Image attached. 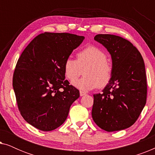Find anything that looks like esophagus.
<instances>
[{
  "instance_id": "obj_1",
  "label": "esophagus",
  "mask_w": 155,
  "mask_h": 155,
  "mask_svg": "<svg viewBox=\"0 0 155 155\" xmlns=\"http://www.w3.org/2000/svg\"><path fill=\"white\" fill-rule=\"evenodd\" d=\"M80 95L81 97H82V96H84V95H86V93L84 92H82V91H80Z\"/></svg>"
}]
</instances>
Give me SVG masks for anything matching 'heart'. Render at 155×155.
Wrapping results in <instances>:
<instances>
[{"mask_svg": "<svg viewBox=\"0 0 155 155\" xmlns=\"http://www.w3.org/2000/svg\"><path fill=\"white\" fill-rule=\"evenodd\" d=\"M77 60L68 58L64 63V73L68 80L74 82L82 74V79L75 85L82 90H92L99 87L103 88L111 81L112 65L107 60V54L96 46L90 45L80 50L76 55Z\"/></svg>", "mask_w": 155, "mask_h": 155, "instance_id": "b5f03b06", "label": "heart"}]
</instances>
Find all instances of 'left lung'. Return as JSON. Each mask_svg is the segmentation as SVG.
Returning <instances> with one entry per match:
<instances>
[{"instance_id":"obj_1","label":"left lung","mask_w":155,"mask_h":155,"mask_svg":"<svg viewBox=\"0 0 155 155\" xmlns=\"http://www.w3.org/2000/svg\"><path fill=\"white\" fill-rule=\"evenodd\" d=\"M112 59V77L101 94H94L93 120L108 132L132 126L138 118L147 99L145 64L140 53L126 39L113 35H97Z\"/></svg>"}]
</instances>
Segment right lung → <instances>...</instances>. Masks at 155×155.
<instances>
[{"mask_svg":"<svg viewBox=\"0 0 155 155\" xmlns=\"http://www.w3.org/2000/svg\"><path fill=\"white\" fill-rule=\"evenodd\" d=\"M83 36L44 32L25 48L17 62L12 86L23 118L43 131L61 126L80 92L65 80L64 63Z\"/></svg>","mask_w":155,"mask_h":155,"instance_id":"right-lung-1","label":"right lung"}]
</instances>
